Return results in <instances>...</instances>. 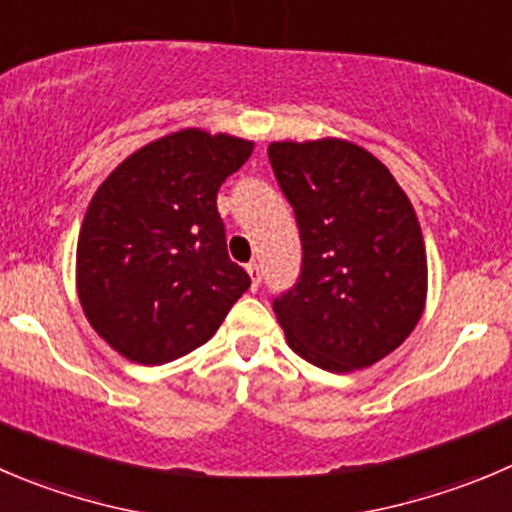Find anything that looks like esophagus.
<instances>
[{"label": "esophagus", "instance_id": "obj_1", "mask_svg": "<svg viewBox=\"0 0 512 512\" xmlns=\"http://www.w3.org/2000/svg\"><path fill=\"white\" fill-rule=\"evenodd\" d=\"M246 271H248V276H251V286H253V289H259V284H261V266L256 264V261H251V264H246Z\"/></svg>", "mask_w": 512, "mask_h": 512}]
</instances>
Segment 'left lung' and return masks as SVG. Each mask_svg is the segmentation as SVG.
<instances>
[{
    "mask_svg": "<svg viewBox=\"0 0 512 512\" xmlns=\"http://www.w3.org/2000/svg\"><path fill=\"white\" fill-rule=\"evenodd\" d=\"M269 160L304 251L296 284L274 299L286 342L326 372L372 367L425 309L415 208L392 173L347 140L271 143Z\"/></svg>",
    "mask_w": 512,
    "mask_h": 512,
    "instance_id": "1",
    "label": "left lung"
}]
</instances>
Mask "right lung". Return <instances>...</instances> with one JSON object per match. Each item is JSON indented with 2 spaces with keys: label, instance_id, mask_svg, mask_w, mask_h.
Segmentation results:
<instances>
[{
  "label": "right lung",
  "instance_id": "obj_1",
  "mask_svg": "<svg viewBox=\"0 0 512 512\" xmlns=\"http://www.w3.org/2000/svg\"><path fill=\"white\" fill-rule=\"evenodd\" d=\"M251 140L188 128L125 158L92 196L77 238V294L115 352L165 364L216 334L251 286L228 259L216 196Z\"/></svg>",
  "mask_w": 512,
  "mask_h": 512
}]
</instances>
